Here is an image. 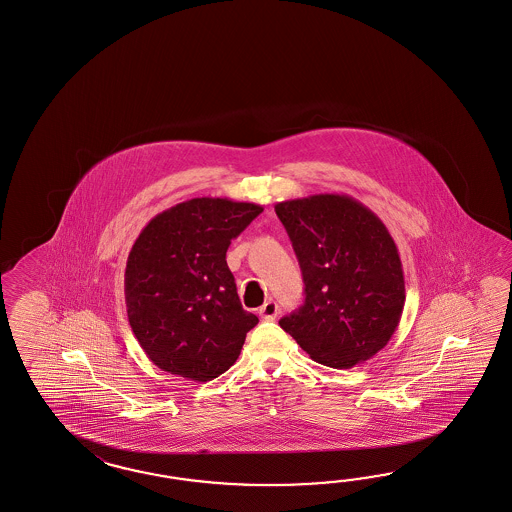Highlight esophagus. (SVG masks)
<instances>
[{
  "mask_svg": "<svg viewBox=\"0 0 512 512\" xmlns=\"http://www.w3.org/2000/svg\"><path fill=\"white\" fill-rule=\"evenodd\" d=\"M278 312H280V308H278L277 303L273 301V299H269V301H265L260 310H258V314H260V318L265 320V322H271V320H275L278 316Z\"/></svg>",
  "mask_w": 512,
  "mask_h": 512,
  "instance_id": "1",
  "label": "esophagus"
}]
</instances>
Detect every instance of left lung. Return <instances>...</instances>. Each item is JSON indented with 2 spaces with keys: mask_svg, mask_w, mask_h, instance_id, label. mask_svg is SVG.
I'll return each mask as SVG.
<instances>
[{
  "mask_svg": "<svg viewBox=\"0 0 512 512\" xmlns=\"http://www.w3.org/2000/svg\"><path fill=\"white\" fill-rule=\"evenodd\" d=\"M305 282V303L278 325L310 359L331 368L365 363L387 346L406 288L395 239L380 217L346 194L275 205Z\"/></svg>",
  "mask_w": 512,
  "mask_h": 512,
  "instance_id": "1",
  "label": "left lung"
}]
</instances>
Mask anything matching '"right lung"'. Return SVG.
<instances>
[{"label":"right lung","instance_id":"add662e5","mask_svg":"<svg viewBox=\"0 0 512 512\" xmlns=\"http://www.w3.org/2000/svg\"><path fill=\"white\" fill-rule=\"evenodd\" d=\"M263 207L192 198L149 220L125 269L132 333L149 361L190 381L234 365L258 318L241 307L226 250Z\"/></svg>","mask_w":512,"mask_h":512}]
</instances>
